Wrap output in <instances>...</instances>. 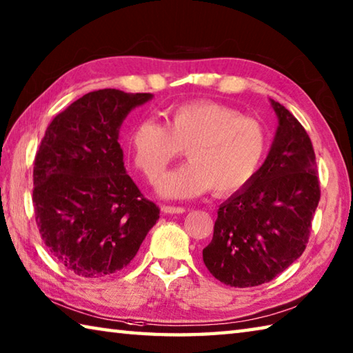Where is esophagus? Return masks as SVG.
Listing matches in <instances>:
<instances>
[{"instance_id":"1","label":"esophagus","mask_w":353,"mask_h":353,"mask_svg":"<svg viewBox=\"0 0 353 353\" xmlns=\"http://www.w3.org/2000/svg\"><path fill=\"white\" fill-rule=\"evenodd\" d=\"M165 214H184L185 209L181 205H163L161 208Z\"/></svg>"}]
</instances>
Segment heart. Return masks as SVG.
Wrapping results in <instances>:
<instances>
[{
	"instance_id": "1",
	"label": "heart",
	"mask_w": 353,
	"mask_h": 353,
	"mask_svg": "<svg viewBox=\"0 0 353 353\" xmlns=\"http://www.w3.org/2000/svg\"><path fill=\"white\" fill-rule=\"evenodd\" d=\"M138 170L155 183L185 149L190 161L158 184L165 198H194L214 188L219 195L252 181L268 154L264 125L228 104L199 99L165 112V124L143 119L130 134Z\"/></svg>"
}]
</instances>
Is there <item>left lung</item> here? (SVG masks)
<instances>
[{
  "instance_id": "1",
  "label": "left lung",
  "mask_w": 353,
  "mask_h": 353,
  "mask_svg": "<svg viewBox=\"0 0 353 353\" xmlns=\"http://www.w3.org/2000/svg\"><path fill=\"white\" fill-rule=\"evenodd\" d=\"M276 134L256 175L219 205L205 268L230 288L269 283L303 255L320 201L315 152L300 121L270 99Z\"/></svg>"
}]
</instances>
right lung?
<instances>
[{
    "label": "right lung",
    "mask_w": 353,
    "mask_h": 353,
    "mask_svg": "<svg viewBox=\"0 0 353 353\" xmlns=\"http://www.w3.org/2000/svg\"><path fill=\"white\" fill-rule=\"evenodd\" d=\"M152 94L89 92L52 119L33 164V208L52 258L83 278H103L135 258L159 218L125 174L119 128Z\"/></svg>",
    "instance_id": "right-lung-1"
}]
</instances>
